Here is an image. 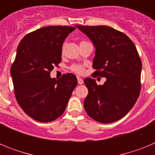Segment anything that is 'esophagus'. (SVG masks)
I'll return each instance as SVG.
<instances>
[{
	"instance_id": "esophagus-1",
	"label": "esophagus",
	"mask_w": 155,
	"mask_h": 155,
	"mask_svg": "<svg viewBox=\"0 0 155 155\" xmlns=\"http://www.w3.org/2000/svg\"><path fill=\"white\" fill-rule=\"evenodd\" d=\"M78 83L79 84H83V79L81 78H79V77H78Z\"/></svg>"
}]
</instances>
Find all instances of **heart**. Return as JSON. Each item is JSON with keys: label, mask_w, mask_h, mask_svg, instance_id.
<instances>
[{"label": "heart", "mask_w": 155, "mask_h": 155, "mask_svg": "<svg viewBox=\"0 0 155 155\" xmlns=\"http://www.w3.org/2000/svg\"><path fill=\"white\" fill-rule=\"evenodd\" d=\"M86 42H88L87 41H81L80 42V45L81 44H84V43H86ZM71 71H74V73L76 74H82L84 72V68L83 66L81 65H78V64H74V65H72L71 68Z\"/></svg>", "instance_id": "heart-1"}]
</instances>
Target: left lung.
<instances>
[{"mask_svg":"<svg viewBox=\"0 0 155 155\" xmlns=\"http://www.w3.org/2000/svg\"><path fill=\"white\" fill-rule=\"evenodd\" d=\"M76 27L95 46L93 74L106 78L102 85H98L94 79H84L88 90L84 109L102 124L117 121L132 109L140 91L142 63L136 46L124 32L109 26Z\"/></svg>","mask_w":155,"mask_h":155,"instance_id":"left-lung-1","label":"left lung"}]
</instances>
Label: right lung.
Instances as JSON below:
<instances>
[{
	"label": "right lung",
	"instance_id": "1",
	"mask_svg": "<svg viewBox=\"0 0 155 155\" xmlns=\"http://www.w3.org/2000/svg\"><path fill=\"white\" fill-rule=\"evenodd\" d=\"M75 27L47 26L29 32L21 40L11 68L16 100L31 118L41 123L55 120L65 111L78 84L73 74L50 78L61 62L62 46Z\"/></svg>",
	"mask_w": 155,
	"mask_h": 155
}]
</instances>
